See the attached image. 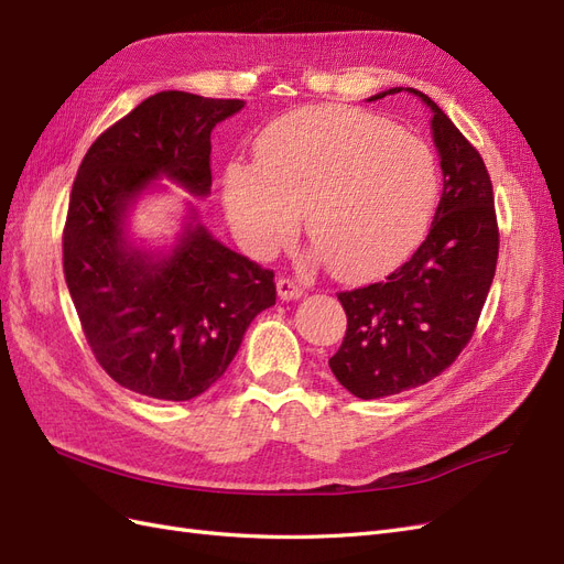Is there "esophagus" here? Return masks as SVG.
<instances>
[{"mask_svg":"<svg viewBox=\"0 0 564 564\" xmlns=\"http://www.w3.org/2000/svg\"><path fill=\"white\" fill-rule=\"evenodd\" d=\"M276 291H279V297L281 300H297L302 297V285L295 283L293 279H279L276 281Z\"/></svg>","mask_w":564,"mask_h":564,"instance_id":"esophagus-1","label":"esophagus"}]
</instances>
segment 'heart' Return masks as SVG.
Returning a JSON list of instances; mask_svg holds the SVG:
<instances>
[{"instance_id":"b5f03b06","label":"heart","mask_w":564,"mask_h":564,"mask_svg":"<svg viewBox=\"0 0 564 564\" xmlns=\"http://www.w3.org/2000/svg\"><path fill=\"white\" fill-rule=\"evenodd\" d=\"M440 200V167L425 141L371 112L304 108L271 122L257 163L224 172V205L240 243L273 257L293 243L302 213L335 276L366 281L423 243Z\"/></svg>"}]
</instances>
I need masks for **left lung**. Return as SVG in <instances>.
Returning a JSON list of instances; mask_svg holds the SVG:
<instances>
[{"instance_id": "obj_1", "label": "left lung", "mask_w": 564, "mask_h": 564, "mask_svg": "<svg viewBox=\"0 0 564 564\" xmlns=\"http://www.w3.org/2000/svg\"><path fill=\"white\" fill-rule=\"evenodd\" d=\"M406 91L421 96L432 110L444 188L427 238L409 262L380 283L337 293L347 330L328 366L359 399L421 388L446 371L470 343L498 260L494 188L485 160L430 96Z\"/></svg>"}]
</instances>
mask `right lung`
Segmentation results:
<instances>
[{
	"instance_id": "1",
	"label": "right lung",
	"mask_w": 564,
	"mask_h": 564,
	"mask_svg": "<svg viewBox=\"0 0 564 564\" xmlns=\"http://www.w3.org/2000/svg\"><path fill=\"white\" fill-rule=\"evenodd\" d=\"M246 106L158 91L96 139L70 191L63 273L87 343L124 390L188 401L224 376L252 318L276 304L273 271L221 246L193 215L167 254L132 248L124 219L160 176L207 196L210 134Z\"/></svg>"
}]
</instances>
